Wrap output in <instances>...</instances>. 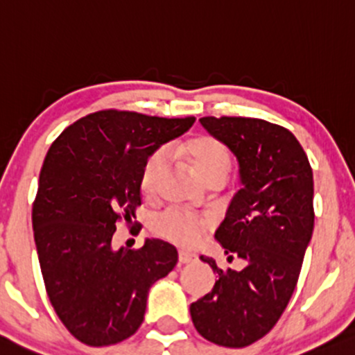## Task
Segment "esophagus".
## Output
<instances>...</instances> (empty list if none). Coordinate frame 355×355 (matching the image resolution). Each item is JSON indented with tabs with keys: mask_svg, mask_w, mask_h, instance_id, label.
<instances>
[{
	"mask_svg": "<svg viewBox=\"0 0 355 355\" xmlns=\"http://www.w3.org/2000/svg\"><path fill=\"white\" fill-rule=\"evenodd\" d=\"M178 261L182 264H189L196 261V254L195 253H189V251H180L178 253Z\"/></svg>",
	"mask_w": 355,
	"mask_h": 355,
	"instance_id": "1",
	"label": "esophagus"
}]
</instances>
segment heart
<instances>
[{"label": "heart", "mask_w": 355, "mask_h": 355, "mask_svg": "<svg viewBox=\"0 0 355 355\" xmlns=\"http://www.w3.org/2000/svg\"><path fill=\"white\" fill-rule=\"evenodd\" d=\"M178 153L191 165L195 173L207 183L225 182L232 170V155L228 147L213 135H196L178 147ZM168 162L165 148H159L148 155L140 173V187L147 195L157 189ZM153 232L164 240L178 246L191 248L202 240L203 233L211 228V220L195 216L180 210H166L153 220Z\"/></svg>", "instance_id": "obj_1"}]
</instances>
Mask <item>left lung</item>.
<instances>
[{
	"label": "left lung",
	"instance_id": "obj_1",
	"mask_svg": "<svg viewBox=\"0 0 355 355\" xmlns=\"http://www.w3.org/2000/svg\"><path fill=\"white\" fill-rule=\"evenodd\" d=\"M202 125L236 155L241 189L215 238L228 261L211 293L191 302L200 336L223 347H246L264 337L284 313L314 230V180L306 152L291 132L263 119L202 117Z\"/></svg>",
	"mask_w": 355,
	"mask_h": 355
}]
</instances>
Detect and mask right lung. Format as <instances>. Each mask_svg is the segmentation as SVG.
<instances>
[{
    "label": "right lung",
    "instance_id": "1",
    "mask_svg": "<svg viewBox=\"0 0 355 355\" xmlns=\"http://www.w3.org/2000/svg\"><path fill=\"white\" fill-rule=\"evenodd\" d=\"M193 122L101 110L51 145L33 203L34 243L51 304L80 343L102 347L135 334L148 289L177 264L170 243L147 238L139 250H114L112 236L142 203L145 160Z\"/></svg>",
    "mask_w": 355,
    "mask_h": 355
}]
</instances>
